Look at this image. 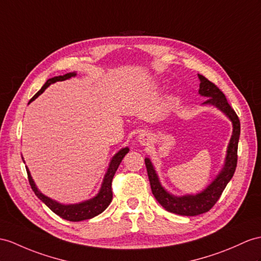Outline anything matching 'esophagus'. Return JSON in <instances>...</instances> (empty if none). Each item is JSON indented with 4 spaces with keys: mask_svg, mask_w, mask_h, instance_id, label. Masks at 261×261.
Returning a JSON list of instances; mask_svg holds the SVG:
<instances>
[{
    "mask_svg": "<svg viewBox=\"0 0 261 261\" xmlns=\"http://www.w3.org/2000/svg\"><path fill=\"white\" fill-rule=\"evenodd\" d=\"M150 141H151V138H150V136L147 134V133H144V134H142V135H139V138H138V142L141 143L143 146H146V145H148L149 143H150Z\"/></svg>",
    "mask_w": 261,
    "mask_h": 261,
    "instance_id": "obj_1",
    "label": "esophagus"
}]
</instances>
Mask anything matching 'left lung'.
I'll return each mask as SVG.
<instances>
[{
    "mask_svg": "<svg viewBox=\"0 0 261 261\" xmlns=\"http://www.w3.org/2000/svg\"><path fill=\"white\" fill-rule=\"evenodd\" d=\"M200 80L199 94L209 97L205 104H213L217 106L219 110L224 112L226 115L230 118L233 126L232 136L230 139L229 146L227 150V158L224 169L218 175L211 185H209L204 192L196 196H185V197H175L170 195L165 190L157 178V175L154 170V167L148 158L145 160L146 168L150 182V188L152 195L156 200L166 209L167 212L174 213L181 216H197L211 211L216 202L218 201L220 196L226 188L227 184L232 178L234 170L237 167L238 160V142L240 136V122L236 112L227 101L225 94L222 93L218 86L214 84L213 82L207 80L205 76L198 75Z\"/></svg>",
    "mask_w": 261,
    "mask_h": 261,
    "instance_id": "left-lung-1",
    "label": "left lung"
}]
</instances>
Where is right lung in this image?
<instances>
[{
  "label": "right lung",
  "mask_w": 261,
  "mask_h": 261,
  "mask_svg": "<svg viewBox=\"0 0 261 261\" xmlns=\"http://www.w3.org/2000/svg\"><path fill=\"white\" fill-rule=\"evenodd\" d=\"M72 76H75V73H68V74L63 75V76H55V77H53V79L47 80L41 90L31 98L30 103L32 100H34L37 96H39V95H41L44 91H45L48 85L53 84V83L59 82V81H65L69 77H72ZM128 150H129L128 148H123L122 150H119L115 156H114V158L111 162L110 168H109V170H107V173L105 175L104 182H103V185H101L99 194L95 197V198L88 200V201H85V202H82V204L65 206V205H61V204H59V202L47 198L46 196H44L43 194H41L39 192V190H37L33 179H32L30 171L27 167L29 182H30L32 189H33V192L37 196V198H40L44 202V204H45L50 209V211L55 213L57 216H60L61 218L65 219V220H69V221H81V220H85V219H91V218L95 217V216L99 215L100 213H103L111 204V201L113 199V192H112L113 177H114V175H115L120 162H122L124 156L127 154V152H128Z\"/></svg>",
  "instance_id": "1"
}]
</instances>
